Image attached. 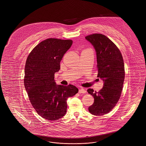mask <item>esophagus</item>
Returning <instances> with one entry per match:
<instances>
[{
  "mask_svg": "<svg viewBox=\"0 0 146 146\" xmlns=\"http://www.w3.org/2000/svg\"><path fill=\"white\" fill-rule=\"evenodd\" d=\"M79 93H83V94H85L86 93V90L84 89V88H81L79 90Z\"/></svg>",
  "mask_w": 146,
  "mask_h": 146,
  "instance_id": "1",
  "label": "esophagus"
}]
</instances>
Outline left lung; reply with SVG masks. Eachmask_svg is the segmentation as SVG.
Instances as JSON below:
<instances>
[{
    "label": "left lung",
    "instance_id": "1",
    "mask_svg": "<svg viewBox=\"0 0 146 146\" xmlns=\"http://www.w3.org/2000/svg\"><path fill=\"white\" fill-rule=\"evenodd\" d=\"M85 38L95 49L98 78L104 81L103 88L98 92L88 89L94 98L88 109L93 115L100 116L111 111L119 100L125 78L124 61L119 48L105 35L94 33Z\"/></svg>",
    "mask_w": 146,
    "mask_h": 146
}]
</instances>
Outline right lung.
<instances>
[{
  "label": "right lung",
  "instance_id": "right-lung-1",
  "mask_svg": "<svg viewBox=\"0 0 146 146\" xmlns=\"http://www.w3.org/2000/svg\"><path fill=\"white\" fill-rule=\"evenodd\" d=\"M72 44L71 40L48 38L38 44L27 58L25 87L32 106L44 119L55 120L64 116L67 98L78 93L76 86L57 85L54 80Z\"/></svg>",
  "mask_w": 146,
  "mask_h": 146
}]
</instances>
